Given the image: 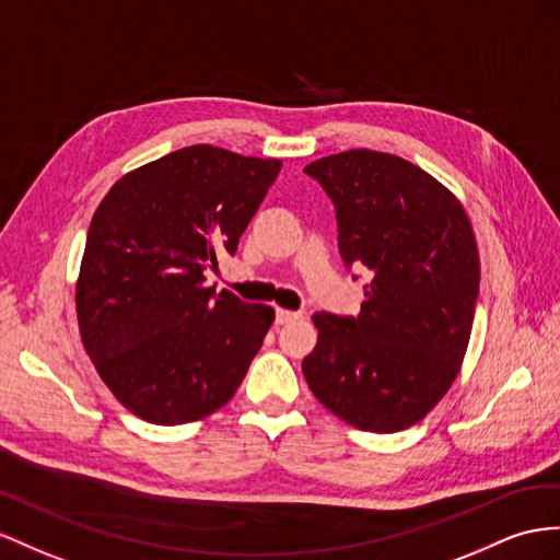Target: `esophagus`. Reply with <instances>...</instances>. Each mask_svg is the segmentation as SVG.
Masks as SVG:
<instances>
[{
    "label": "esophagus",
    "mask_w": 560,
    "mask_h": 560,
    "mask_svg": "<svg viewBox=\"0 0 560 560\" xmlns=\"http://www.w3.org/2000/svg\"><path fill=\"white\" fill-rule=\"evenodd\" d=\"M305 314L298 312V310H283V307H277V324L283 326V324H291V322H298L303 319Z\"/></svg>",
    "instance_id": "obj_1"
}]
</instances>
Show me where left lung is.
I'll list each match as a JSON object with an SVG mask.
<instances>
[{
    "instance_id": "1",
    "label": "left lung",
    "mask_w": 560,
    "mask_h": 560,
    "mask_svg": "<svg viewBox=\"0 0 560 560\" xmlns=\"http://www.w3.org/2000/svg\"><path fill=\"white\" fill-rule=\"evenodd\" d=\"M305 172L334 200L342 260L374 271L360 317H312L319 340L305 381L346 423L397 433L462 369L480 285L476 234L462 200L399 155L352 149Z\"/></svg>"
}]
</instances>
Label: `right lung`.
Here are the masks:
<instances>
[{"instance_id":"obj_1","label":"right lung","mask_w":560,"mask_h":560,"mask_svg":"<svg viewBox=\"0 0 560 560\" xmlns=\"http://www.w3.org/2000/svg\"><path fill=\"white\" fill-rule=\"evenodd\" d=\"M281 170L210 143L127 172L98 203L75 283L82 346L135 417L182 425L224 407L275 310L214 293L206 269L234 255Z\"/></svg>"}]
</instances>
